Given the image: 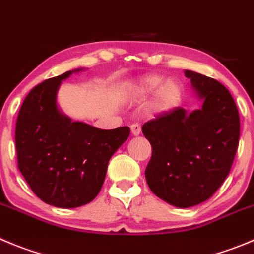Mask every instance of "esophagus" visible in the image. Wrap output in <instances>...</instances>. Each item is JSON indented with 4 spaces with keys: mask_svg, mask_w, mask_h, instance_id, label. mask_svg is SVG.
I'll list each match as a JSON object with an SVG mask.
<instances>
[{
    "mask_svg": "<svg viewBox=\"0 0 254 254\" xmlns=\"http://www.w3.org/2000/svg\"><path fill=\"white\" fill-rule=\"evenodd\" d=\"M131 131L133 136H138V134L141 133V125H139V123H133V125H131Z\"/></svg>",
    "mask_w": 254,
    "mask_h": 254,
    "instance_id": "34e87169",
    "label": "esophagus"
}]
</instances>
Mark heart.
<instances>
[{"label": "heart", "instance_id": "heart-1", "mask_svg": "<svg viewBox=\"0 0 254 254\" xmlns=\"http://www.w3.org/2000/svg\"><path fill=\"white\" fill-rule=\"evenodd\" d=\"M129 92L136 97H148L157 92L154 105L158 110L165 111L173 108L180 102L182 88L178 82L172 79L165 82L161 76H146L134 82L129 87Z\"/></svg>", "mask_w": 254, "mask_h": 254}]
</instances>
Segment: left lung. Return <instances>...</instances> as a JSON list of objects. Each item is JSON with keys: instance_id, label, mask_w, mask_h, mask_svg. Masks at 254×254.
Listing matches in <instances>:
<instances>
[{"instance_id": "8db88e82", "label": "left lung", "mask_w": 254, "mask_h": 254, "mask_svg": "<svg viewBox=\"0 0 254 254\" xmlns=\"http://www.w3.org/2000/svg\"><path fill=\"white\" fill-rule=\"evenodd\" d=\"M199 110L175 107L142 126L152 146L146 180L152 192L181 208L207 201L231 171L240 142V113L228 89L211 77L185 71Z\"/></svg>"}]
</instances>
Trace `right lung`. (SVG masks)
Instances as JSON below:
<instances>
[{
	"label": "right lung",
	"mask_w": 254,
	"mask_h": 254,
	"mask_svg": "<svg viewBox=\"0 0 254 254\" xmlns=\"http://www.w3.org/2000/svg\"><path fill=\"white\" fill-rule=\"evenodd\" d=\"M69 74L72 71L31 89L14 132L18 170L40 199L60 208H76L95 199L108 161L129 136L127 126L100 129L72 122L60 112L57 89Z\"/></svg>",
	"instance_id": "obj_1"
}]
</instances>
